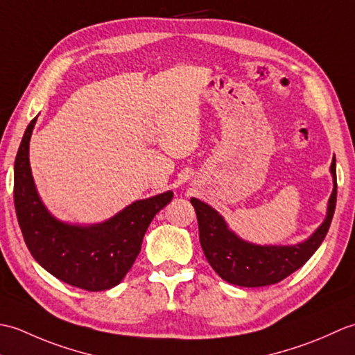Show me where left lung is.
<instances>
[{
    "label": "left lung",
    "instance_id": "obj_1",
    "mask_svg": "<svg viewBox=\"0 0 355 355\" xmlns=\"http://www.w3.org/2000/svg\"><path fill=\"white\" fill-rule=\"evenodd\" d=\"M334 189L327 218L304 243L294 245H258L241 239L224 218L206 202L191 198L198 218L200 243L207 262L225 282L239 286H266L281 282L311 258L325 239L337 201L336 160L331 163Z\"/></svg>",
    "mask_w": 355,
    "mask_h": 355
}]
</instances>
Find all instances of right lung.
Returning a JSON list of instances; mask_svg holds the SVG:
<instances>
[{
    "mask_svg": "<svg viewBox=\"0 0 355 355\" xmlns=\"http://www.w3.org/2000/svg\"><path fill=\"white\" fill-rule=\"evenodd\" d=\"M36 119L24 132L13 172L15 210L26 245L36 262L59 281L87 291L112 288L132 267L150 221L172 200L173 192L134 201L99 224L56 220L37 195L30 169L28 145Z\"/></svg>",
    "mask_w": 355,
    "mask_h": 355,
    "instance_id": "obj_1",
    "label": "right lung"
}]
</instances>
